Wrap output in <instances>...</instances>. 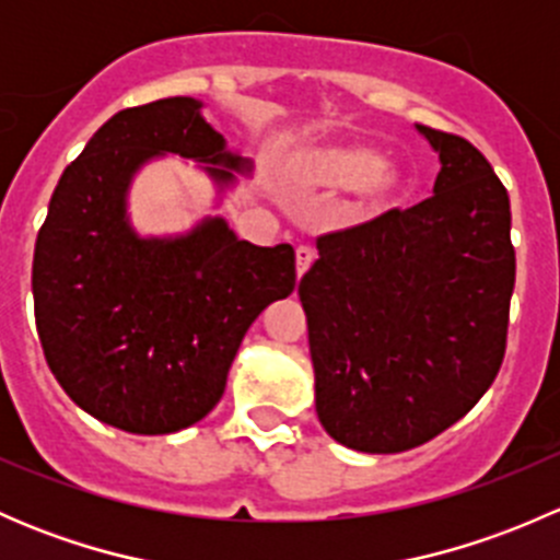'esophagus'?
Masks as SVG:
<instances>
[{
	"instance_id": "34e87169",
	"label": "esophagus",
	"mask_w": 560,
	"mask_h": 560,
	"mask_svg": "<svg viewBox=\"0 0 560 560\" xmlns=\"http://www.w3.org/2000/svg\"><path fill=\"white\" fill-rule=\"evenodd\" d=\"M312 262H314V248L312 246H298L295 248V265H298V276H303L306 273L308 268H312Z\"/></svg>"
}]
</instances>
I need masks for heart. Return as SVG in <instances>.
<instances>
[{"label":"heart","mask_w":560,"mask_h":560,"mask_svg":"<svg viewBox=\"0 0 560 560\" xmlns=\"http://www.w3.org/2000/svg\"><path fill=\"white\" fill-rule=\"evenodd\" d=\"M385 156L365 145H341V149L308 151L298 162V173L306 184L358 189V186L382 180Z\"/></svg>","instance_id":"1"}]
</instances>
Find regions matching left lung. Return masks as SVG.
<instances>
[{
	"label": "left lung",
	"instance_id": "left-lung-1",
	"mask_svg": "<svg viewBox=\"0 0 560 560\" xmlns=\"http://www.w3.org/2000/svg\"><path fill=\"white\" fill-rule=\"evenodd\" d=\"M439 151L433 195L316 238L301 279L316 415L358 453H404L455 425L501 369L515 290L510 195L468 140Z\"/></svg>",
	"mask_w": 560,
	"mask_h": 560
}]
</instances>
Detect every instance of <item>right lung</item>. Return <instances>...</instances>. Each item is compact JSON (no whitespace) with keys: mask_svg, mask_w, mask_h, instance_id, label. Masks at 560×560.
<instances>
[{"mask_svg":"<svg viewBox=\"0 0 560 560\" xmlns=\"http://www.w3.org/2000/svg\"><path fill=\"white\" fill-rule=\"evenodd\" d=\"M200 107L167 97L107 118L61 173L35 244L50 374L83 411L140 436L200 422L252 322L295 290V248L241 241L222 217L175 238H143L129 224V184L154 156L206 162L222 189L233 170L252 171Z\"/></svg>","mask_w":560,"mask_h":560,"instance_id":"1","label":"right lung"}]
</instances>
